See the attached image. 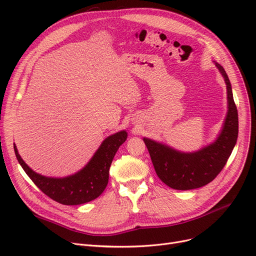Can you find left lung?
Masks as SVG:
<instances>
[{
	"label": "left lung",
	"mask_w": 256,
	"mask_h": 256,
	"mask_svg": "<svg viewBox=\"0 0 256 256\" xmlns=\"http://www.w3.org/2000/svg\"><path fill=\"white\" fill-rule=\"evenodd\" d=\"M214 64L225 80L228 108L217 139L197 152H182L166 144L143 138L158 176L172 189L192 190L210 182L225 166L236 143L238 118L232 84L223 67L217 62Z\"/></svg>",
	"instance_id": "1"
}]
</instances>
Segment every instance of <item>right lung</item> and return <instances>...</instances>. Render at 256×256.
<instances>
[{
    "mask_svg": "<svg viewBox=\"0 0 256 256\" xmlns=\"http://www.w3.org/2000/svg\"><path fill=\"white\" fill-rule=\"evenodd\" d=\"M126 138V130L106 138L84 168L65 178H48L36 173L24 162L16 144L14 152L26 176L46 195L65 206H78L89 202L104 192L109 180V169L114 156Z\"/></svg>",
    "mask_w": 256,
    "mask_h": 256,
    "instance_id": "obj_1",
    "label": "right lung"
}]
</instances>
